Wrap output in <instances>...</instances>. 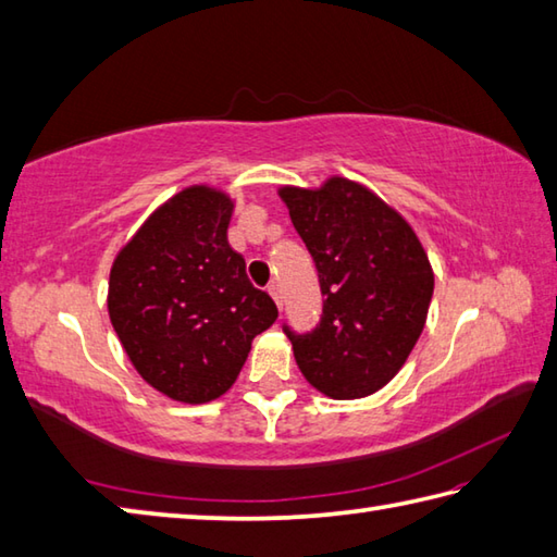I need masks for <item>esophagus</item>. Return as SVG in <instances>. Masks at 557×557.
I'll use <instances>...</instances> for the list:
<instances>
[{"mask_svg": "<svg viewBox=\"0 0 557 557\" xmlns=\"http://www.w3.org/2000/svg\"><path fill=\"white\" fill-rule=\"evenodd\" d=\"M268 292H270V297L275 299L277 307L282 309V292H280V285H275V282H272V285H268Z\"/></svg>", "mask_w": 557, "mask_h": 557, "instance_id": "34e87169", "label": "esophagus"}]
</instances>
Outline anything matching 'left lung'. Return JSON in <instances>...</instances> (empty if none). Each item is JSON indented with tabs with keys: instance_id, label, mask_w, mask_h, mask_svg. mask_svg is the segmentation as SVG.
Wrapping results in <instances>:
<instances>
[{
	"instance_id": "1",
	"label": "left lung",
	"mask_w": 557,
	"mask_h": 557,
	"mask_svg": "<svg viewBox=\"0 0 557 557\" xmlns=\"http://www.w3.org/2000/svg\"><path fill=\"white\" fill-rule=\"evenodd\" d=\"M319 270L323 313L311 333L282 325L313 388L345 400L386 386L424 329L434 292L428 253L403 216L364 185L282 188Z\"/></svg>"
}]
</instances>
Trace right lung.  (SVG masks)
Here are the masks:
<instances>
[{
  "label": "right lung",
  "mask_w": 557,
  "mask_h": 557,
  "mask_svg": "<svg viewBox=\"0 0 557 557\" xmlns=\"http://www.w3.org/2000/svg\"><path fill=\"white\" fill-rule=\"evenodd\" d=\"M232 210L220 190L185 188L141 224L111 270L108 313L120 343L139 376L173 400L226 394L253 337L277 319L226 242Z\"/></svg>",
  "instance_id": "add662e5"
}]
</instances>
